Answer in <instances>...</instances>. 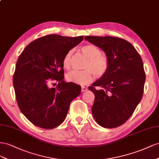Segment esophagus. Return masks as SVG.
Segmentation results:
<instances>
[{
	"mask_svg": "<svg viewBox=\"0 0 159 159\" xmlns=\"http://www.w3.org/2000/svg\"><path fill=\"white\" fill-rule=\"evenodd\" d=\"M81 90H82V92H85V91H87L88 89L85 87H81Z\"/></svg>",
	"mask_w": 159,
	"mask_h": 159,
	"instance_id": "obj_1",
	"label": "esophagus"
}]
</instances>
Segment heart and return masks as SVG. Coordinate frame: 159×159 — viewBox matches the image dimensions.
Returning <instances> with one entry per match:
<instances>
[{"label": "heart", "instance_id": "heart-1", "mask_svg": "<svg viewBox=\"0 0 159 159\" xmlns=\"http://www.w3.org/2000/svg\"><path fill=\"white\" fill-rule=\"evenodd\" d=\"M83 52L89 58L84 70H72L67 74V81L78 84H85L89 83L93 76L98 78L107 74L110 67L108 58L101 54V51L98 47L92 44L84 45L81 47ZM72 50L68 51L62 59V66L65 69H69L71 66Z\"/></svg>", "mask_w": 159, "mask_h": 159}]
</instances>
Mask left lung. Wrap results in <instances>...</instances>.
<instances>
[{
  "label": "left lung",
  "instance_id": "8db88e82",
  "mask_svg": "<svg viewBox=\"0 0 159 159\" xmlns=\"http://www.w3.org/2000/svg\"><path fill=\"white\" fill-rule=\"evenodd\" d=\"M84 39L105 51L110 62L107 74L89 87L94 94L93 115L102 127H118L129 119L142 99L146 79L143 60L125 39L97 36ZM95 86L102 89L97 90Z\"/></svg>",
  "mask_w": 159,
  "mask_h": 159
}]
</instances>
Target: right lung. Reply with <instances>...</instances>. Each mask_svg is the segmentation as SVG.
Masks as SVG:
<instances>
[{
    "label": "right lung",
    "instance_id": "1",
    "mask_svg": "<svg viewBox=\"0 0 159 159\" xmlns=\"http://www.w3.org/2000/svg\"><path fill=\"white\" fill-rule=\"evenodd\" d=\"M83 39L48 34L31 42L20 54L13 85L20 111L33 125L44 129L59 126L80 94L79 85L63 80L62 59Z\"/></svg>",
    "mask_w": 159,
    "mask_h": 159
}]
</instances>
